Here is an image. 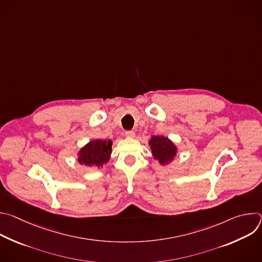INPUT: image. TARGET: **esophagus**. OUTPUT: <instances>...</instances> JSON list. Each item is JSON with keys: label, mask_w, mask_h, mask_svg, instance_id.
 I'll use <instances>...</instances> for the list:
<instances>
[{"label": "esophagus", "mask_w": 262, "mask_h": 262, "mask_svg": "<svg viewBox=\"0 0 262 262\" xmlns=\"http://www.w3.org/2000/svg\"><path fill=\"white\" fill-rule=\"evenodd\" d=\"M136 136V134H135V132H133V130H127V132H125V137H127V138H134Z\"/></svg>", "instance_id": "obj_1"}]
</instances>
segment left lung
<instances>
[{
    "label": "left lung",
    "instance_id": "obj_1",
    "mask_svg": "<svg viewBox=\"0 0 262 262\" xmlns=\"http://www.w3.org/2000/svg\"><path fill=\"white\" fill-rule=\"evenodd\" d=\"M149 146L154 159L162 166L169 165L173 162L178 152L177 146L169 138L164 136H152L149 141Z\"/></svg>",
    "mask_w": 262,
    "mask_h": 262
}]
</instances>
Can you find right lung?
<instances>
[{"label":"right lung","mask_w":262,"mask_h":262,"mask_svg":"<svg viewBox=\"0 0 262 262\" xmlns=\"http://www.w3.org/2000/svg\"><path fill=\"white\" fill-rule=\"evenodd\" d=\"M112 145V140L95 139L88 142L78 152L79 164L89 168H101L111 159Z\"/></svg>","instance_id":"obj_1"}]
</instances>
